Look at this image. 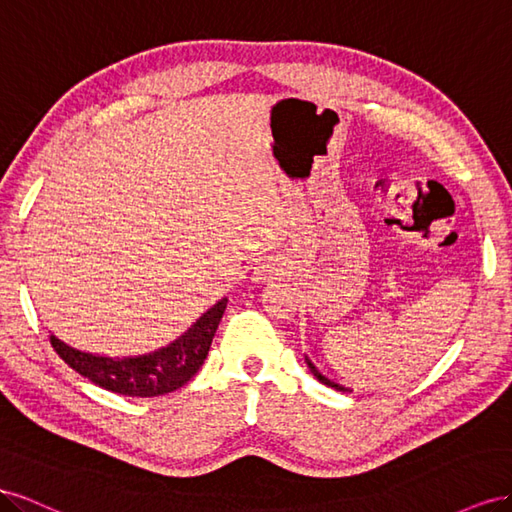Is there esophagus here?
Masks as SVG:
<instances>
[{
  "label": "esophagus",
  "mask_w": 512,
  "mask_h": 512,
  "mask_svg": "<svg viewBox=\"0 0 512 512\" xmlns=\"http://www.w3.org/2000/svg\"><path fill=\"white\" fill-rule=\"evenodd\" d=\"M279 272L272 264H261L255 268V281H270L272 276Z\"/></svg>",
  "instance_id": "34e87169"
}]
</instances>
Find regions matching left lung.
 Masks as SVG:
<instances>
[{"instance_id":"left-lung-1","label":"left lung","mask_w":512,"mask_h":512,"mask_svg":"<svg viewBox=\"0 0 512 512\" xmlns=\"http://www.w3.org/2000/svg\"><path fill=\"white\" fill-rule=\"evenodd\" d=\"M304 360H306V364H309V369H311V373L319 379V382L321 384H326L328 388H334V390H339V392H352V390H349V388H345V386H341V384H337V382H332V379H328L326 375H321L319 371H317V367H315V364L309 360V358H306L304 356Z\"/></svg>"}]
</instances>
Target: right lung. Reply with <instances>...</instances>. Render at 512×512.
Segmentation results:
<instances>
[{
  "label": "right lung",
  "mask_w": 512,
  "mask_h": 512,
  "mask_svg": "<svg viewBox=\"0 0 512 512\" xmlns=\"http://www.w3.org/2000/svg\"><path fill=\"white\" fill-rule=\"evenodd\" d=\"M225 309L227 298L218 300L182 337L143 356L109 358L87 354L66 345L55 334H51V345L70 369L100 388L126 397H158L182 388L201 369Z\"/></svg>",
  "instance_id": "obj_1"
}]
</instances>
